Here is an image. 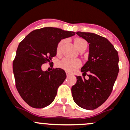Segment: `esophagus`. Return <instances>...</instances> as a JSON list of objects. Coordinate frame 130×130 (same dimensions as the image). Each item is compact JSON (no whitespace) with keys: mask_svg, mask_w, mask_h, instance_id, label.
Here are the masks:
<instances>
[{"mask_svg":"<svg viewBox=\"0 0 130 130\" xmlns=\"http://www.w3.org/2000/svg\"><path fill=\"white\" fill-rule=\"evenodd\" d=\"M71 73H69V72H68V71H66V75L68 76V77H69V76H70V75H71Z\"/></svg>","mask_w":130,"mask_h":130,"instance_id":"1","label":"esophagus"}]
</instances>
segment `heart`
<instances>
[{
  "label": "heart",
  "mask_w": 130,
  "mask_h": 130,
  "mask_svg": "<svg viewBox=\"0 0 130 130\" xmlns=\"http://www.w3.org/2000/svg\"><path fill=\"white\" fill-rule=\"evenodd\" d=\"M63 43V41H60L57 46V51L58 53L60 52V48H61L62 44ZM74 44L75 45L76 47L79 50L80 49L82 48L83 46L87 45V42L85 40L80 38L76 39L74 41ZM81 65V62L78 59H63L60 60L58 64V66L61 68L64 69V70L68 71H72L75 70L76 68H78Z\"/></svg>",
  "instance_id": "b5f03b06"
}]
</instances>
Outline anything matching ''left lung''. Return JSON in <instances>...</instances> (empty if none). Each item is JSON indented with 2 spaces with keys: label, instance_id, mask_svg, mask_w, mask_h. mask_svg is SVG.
Instances as JSON below:
<instances>
[{
  "label": "left lung",
  "instance_id": "obj_1",
  "mask_svg": "<svg viewBox=\"0 0 130 130\" xmlns=\"http://www.w3.org/2000/svg\"><path fill=\"white\" fill-rule=\"evenodd\" d=\"M76 34L89 44L88 60L81 68L83 77L89 71V78L76 76L77 83L71 88L73 101L80 108L95 109L102 105L112 91L117 77L119 55L106 38L93 33L77 31Z\"/></svg>",
  "mask_w": 130,
  "mask_h": 130
}]
</instances>
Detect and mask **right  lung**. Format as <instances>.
<instances>
[{
    "label": "right lung",
    "mask_w": 130,
    "mask_h": 130,
    "mask_svg": "<svg viewBox=\"0 0 130 130\" xmlns=\"http://www.w3.org/2000/svg\"><path fill=\"white\" fill-rule=\"evenodd\" d=\"M75 35L73 31L46 27L32 31L20 42L13 71L18 92L28 105L43 108L54 101L66 74L61 68L42 71V65L56 55L60 40Z\"/></svg>",
    "instance_id": "add662e5"
}]
</instances>
